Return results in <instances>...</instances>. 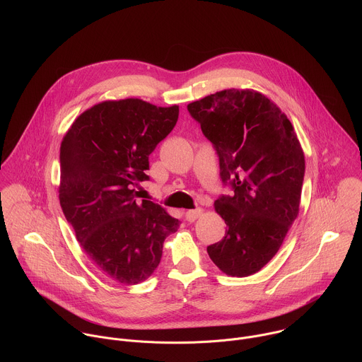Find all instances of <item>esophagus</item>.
<instances>
[{"instance_id":"esophagus-1","label":"esophagus","mask_w":362,"mask_h":362,"mask_svg":"<svg viewBox=\"0 0 362 362\" xmlns=\"http://www.w3.org/2000/svg\"><path fill=\"white\" fill-rule=\"evenodd\" d=\"M200 214H202V211L200 209H192V211H186V214H185V218H186V221L187 222H194L199 216H200Z\"/></svg>"}]
</instances>
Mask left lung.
Segmentation results:
<instances>
[{
    "label": "left lung",
    "instance_id": "1",
    "mask_svg": "<svg viewBox=\"0 0 362 362\" xmlns=\"http://www.w3.org/2000/svg\"><path fill=\"white\" fill-rule=\"evenodd\" d=\"M187 112L212 143L221 180L233 192L215 200L228 230L208 253L225 274L249 276L276 255L298 216L303 151L288 117L257 91H218L190 103Z\"/></svg>",
    "mask_w": 362,
    "mask_h": 362
}]
</instances>
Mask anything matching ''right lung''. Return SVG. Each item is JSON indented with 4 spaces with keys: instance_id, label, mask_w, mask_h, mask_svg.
<instances>
[{
    "instance_id": "1",
    "label": "right lung",
    "mask_w": 362,
    "mask_h": 362,
    "mask_svg": "<svg viewBox=\"0 0 362 362\" xmlns=\"http://www.w3.org/2000/svg\"><path fill=\"white\" fill-rule=\"evenodd\" d=\"M179 107L139 98L103 101L71 124L60 147V204L93 264L123 285L147 279L180 222L134 187L148 156L173 130Z\"/></svg>"
}]
</instances>
